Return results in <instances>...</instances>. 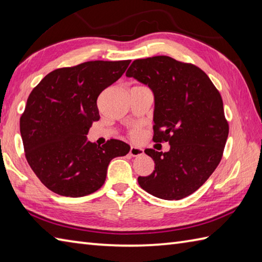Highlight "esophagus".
<instances>
[{"label":"esophagus","mask_w":262,"mask_h":262,"mask_svg":"<svg viewBox=\"0 0 262 262\" xmlns=\"http://www.w3.org/2000/svg\"><path fill=\"white\" fill-rule=\"evenodd\" d=\"M129 154L132 155V157H140V155L144 154V149L141 147L132 146L129 149Z\"/></svg>","instance_id":"34e87169"}]
</instances>
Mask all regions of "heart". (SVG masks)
Wrapping results in <instances>:
<instances>
[{
	"label": "heart",
	"mask_w": 262,
	"mask_h": 262,
	"mask_svg": "<svg viewBox=\"0 0 262 262\" xmlns=\"http://www.w3.org/2000/svg\"><path fill=\"white\" fill-rule=\"evenodd\" d=\"M141 134H142V129H141V127H138V126L132 128V129L129 130V135L132 138H138L141 136Z\"/></svg>",
	"instance_id": "heart-1"
}]
</instances>
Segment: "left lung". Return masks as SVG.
Instances as JSON below:
<instances>
[{"instance_id": "left-lung-1", "label": "left lung", "mask_w": 262, "mask_h": 262, "mask_svg": "<svg viewBox=\"0 0 262 262\" xmlns=\"http://www.w3.org/2000/svg\"><path fill=\"white\" fill-rule=\"evenodd\" d=\"M128 77L147 84L155 99V143L169 142V152L145 149L155 163L141 188L165 200H179L202 187L223 157L229 136L223 100L198 66L170 56L135 59Z\"/></svg>"}]
</instances>
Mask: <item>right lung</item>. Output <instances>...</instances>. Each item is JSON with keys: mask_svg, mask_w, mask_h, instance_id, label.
Masks as SVG:
<instances>
[{"mask_svg": "<svg viewBox=\"0 0 262 262\" xmlns=\"http://www.w3.org/2000/svg\"><path fill=\"white\" fill-rule=\"evenodd\" d=\"M126 60H90L47 74L33 88L20 117V133L30 168L49 190L83 197L101 188L110 161L129 152L110 140L102 146L86 142L100 119L97 100L125 73Z\"/></svg>", "mask_w": 262, "mask_h": 262, "instance_id": "add662e5", "label": "right lung"}]
</instances>
